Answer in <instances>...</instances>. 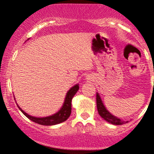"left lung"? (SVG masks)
Instances as JSON below:
<instances>
[{
    "label": "left lung",
    "mask_w": 154,
    "mask_h": 154,
    "mask_svg": "<svg viewBox=\"0 0 154 154\" xmlns=\"http://www.w3.org/2000/svg\"><path fill=\"white\" fill-rule=\"evenodd\" d=\"M97 106L99 115H100L103 119L106 120L107 122L110 123V124H114V125H122V124H126V123L128 122V121H123V120L120 119V118H117V117L112 115L104 106L103 101H102L101 98H100V94H99L98 93L97 94Z\"/></svg>",
    "instance_id": "8db88e82"
}]
</instances>
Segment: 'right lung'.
<instances>
[{"mask_svg": "<svg viewBox=\"0 0 154 154\" xmlns=\"http://www.w3.org/2000/svg\"><path fill=\"white\" fill-rule=\"evenodd\" d=\"M79 85H75L68 91V92L66 93V97H65L64 103H63V106L61 107V109H60L57 113L54 114V115H51V116L45 117V118H36V117H33L27 115L26 112H24V111L17 105L18 108L20 109L21 112H22L28 119L33 121V122L36 123V124H40V125L52 126L55 125V124H60V123L64 122L65 121H66V120L68 119V118L70 116L71 109H72L71 102H72V97H74V95H75L77 93V91H79Z\"/></svg>", "mask_w": 154, "mask_h": 154, "instance_id": "obj_1", "label": "right lung"}]
</instances>
